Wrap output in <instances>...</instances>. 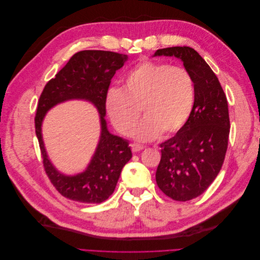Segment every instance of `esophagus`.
<instances>
[{"label": "esophagus", "instance_id": "obj_1", "mask_svg": "<svg viewBox=\"0 0 260 260\" xmlns=\"http://www.w3.org/2000/svg\"><path fill=\"white\" fill-rule=\"evenodd\" d=\"M143 148H144V147H143L142 145H139V144H136V143H132V144H131V149H132L133 153H137V152L142 151Z\"/></svg>", "mask_w": 260, "mask_h": 260}]
</instances>
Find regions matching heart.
I'll use <instances>...</instances> for the list:
<instances>
[{
    "label": "heart",
    "mask_w": 260,
    "mask_h": 260,
    "mask_svg": "<svg viewBox=\"0 0 260 260\" xmlns=\"http://www.w3.org/2000/svg\"><path fill=\"white\" fill-rule=\"evenodd\" d=\"M195 88L185 69L165 62L144 60L130 70L123 88L106 93L105 108L114 127L130 136L140 118L144 119L135 131L139 141H151L175 135L183 127L194 105Z\"/></svg>",
    "instance_id": "b5f03b06"
}]
</instances>
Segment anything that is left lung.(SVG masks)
Returning <instances> with one entry per match:
<instances>
[{
  "instance_id": "left-lung-1",
  "label": "left lung",
  "mask_w": 260,
  "mask_h": 260,
  "mask_svg": "<svg viewBox=\"0 0 260 260\" xmlns=\"http://www.w3.org/2000/svg\"><path fill=\"white\" fill-rule=\"evenodd\" d=\"M157 55L180 58L194 82L191 115L175 137L159 144L156 171L161 192L186 202L205 192L222 167L230 133L228 101L217 76L194 49L172 46L157 50Z\"/></svg>"
}]
</instances>
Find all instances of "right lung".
Listing matches in <instances>:
<instances>
[{"label":"right lung","mask_w":260,"mask_h":260,"mask_svg":"<svg viewBox=\"0 0 260 260\" xmlns=\"http://www.w3.org/2000/svg\"><path fill=\"white\" fill-rule=\"evenodd\" d=\"M127 55L111 51L85 50L76 53L67 64L45 84L35 117L36 135L41 149L46 176L54 187L75 202L100 204L106 201L115 190L123 166L132 157L127 140L107 131L104 116L105 98L116 70L121 68ZM70 98L91 100L101 114L102 133L97 152L87 170L74 177L61 175L46 156L41 123L45 113L60 101Z\"/></svg>","instance_id":"obj_1"}]
</instances>
